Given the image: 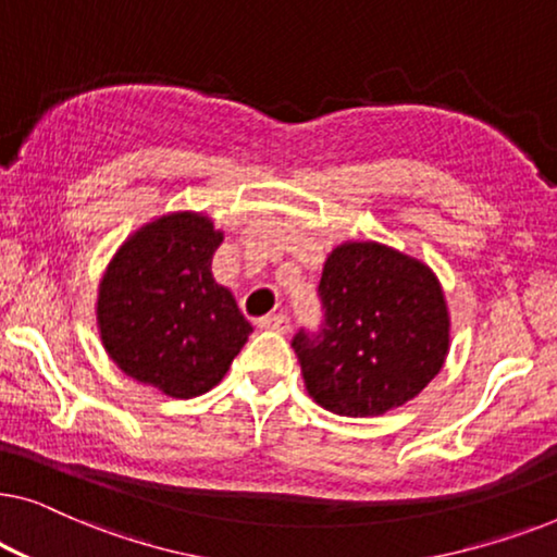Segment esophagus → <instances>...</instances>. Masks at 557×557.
Segmentation results:
<instances>
[{"label": "esophagus", "instance_id": "34e87169", "mask_svg": "<svg viewBox=\"0 0 557 557\" xmlns=\"http://www.w3.org/2000/svg\"><path fill=\"white\" fill-rule=\"evenodd\" d=\"M258 326L261 330H271V332H278V334H286L292 330V324H288V319L284 314H269V317H261L258 319Z\"/></svg>", "mask_w": 557, "mask_h": 557}]
</instances>
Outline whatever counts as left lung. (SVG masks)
Wrapping results in <instances>:
<instances>
[{
	"label": "left lung",
	"mask_w": 557,
	"mask_h": 557,
	"mask_svg": "<svg viewBox=\"0 0 557 557\" xmlns=\"http://www.w3.org/2000/svg\"><path fill=\"white\" fill-rule=\"evenodd\" d=\"M324 322L292 342L319 406L364 418L413 400L444 368L451 319L436 273L375 240H347L319 281Z\"/></svg>",
	"instance_id": "1"
}]
</instances>
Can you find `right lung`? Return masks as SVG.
Segmentation results:
<instances>
[{
    "instance_id": "add662e5",
    "label": "right lung",
    "mask_w": 557,
    "mask_h": 557,
    "mask_svg": "<svg viewBox=\"0 0 557 557\" xmlns=\"http://www.w3.org/2000/svg\"><path fill=\"white\" fill-rule=\"evenodd\" d=\"M223 231L202 212H170L128 235L98 286L106 352L136 383L195 398L225 377L253 326L212 278Z\"/></svg>"
}]
</instances>
